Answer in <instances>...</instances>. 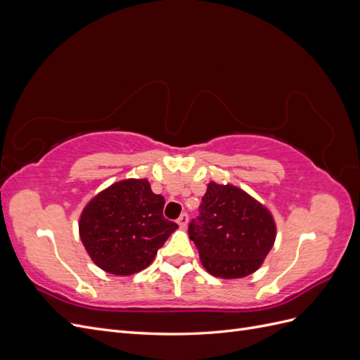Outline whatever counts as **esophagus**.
Returning <instances> with one entry per match:
<instances>
[{"label": "esophagus", "mask_w": 360, "mask_h": 360, "mask_svg": "<svg viewBox=\"0 0 360 360\" xmlns=\"http://www.w3.org/2000/svg\"><path fill=\"white\" fill-rule=\"evenodd\" d=\"M188 222H189V216H188V213H181V214H180V217L177 219V224L180 225V228H186Z\"/></svg>", "instance_id": "esophagus-1"}]
</instances>
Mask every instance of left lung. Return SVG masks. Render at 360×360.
I'll list each match as a JSON object with an SVG mask.
<instances>
[{"mask_svg": "<svg viewBox=\"0 0 360 360\" xmlns=\"http://www.w3.org/2000/svg\"><path fill=\"white\" fill-rule=\"evenodd\" d=\"M189 237L210 275L237 279L264 263L275 245L276 222L267 207L242 188L210 181Z\"/></svg>", "mask_w": 360, "mask_h": 360, "instance_id": "8db88e82", "label": "left lung"}]
</instances>
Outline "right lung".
Instances as JSON below:
<instances>
[{"mask_svg":"<svg viewBox=\"0 0 360 360\" xmlns=\"http://www.w3.org/2000/svg\"><path fill=\"white\" fill-rule=\"evenodd\" d=\"M165 198L147 179L112 183L85 204L79 237L93 263L106 274L135 275L153 263L179 225L163 217Z\"/></svg>","mask_w":360,"mask_h":360,"instance_id":"add662e5","label":"right lung"}]
</instances>
